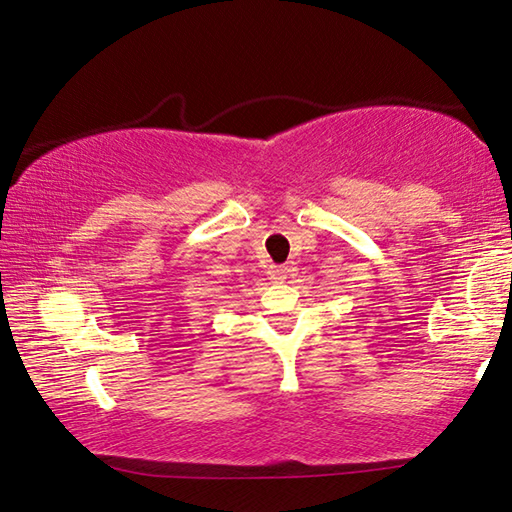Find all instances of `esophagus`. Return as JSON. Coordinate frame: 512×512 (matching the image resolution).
I'll return each mask as SVG.
<instances>
[{
    "label": "esophagus",
    "instance_id": "34e87169",
    "mask_svg": "<svg viewBox=\"0 0 512 512\" xmlns=\"http://www.w3.org/2000/svg\"><path fill=\"white\" fill-rule=\"evenodd\" d=\"M286 277H288V266H270L268 270L270 282H284Z\"/></svg>",
    "mask_w": 512,
    "mask_h": 512
}]
</instances>
